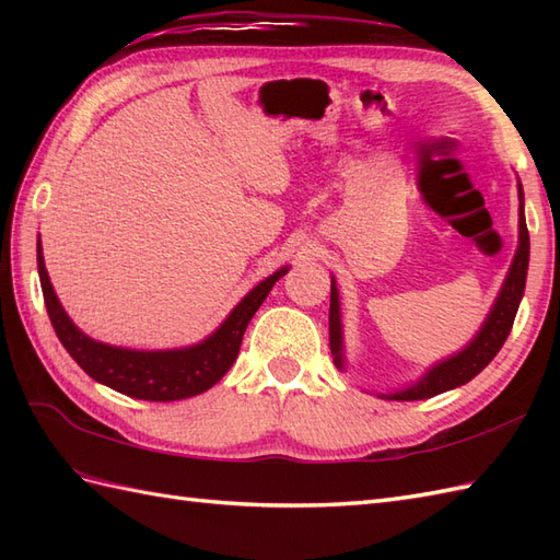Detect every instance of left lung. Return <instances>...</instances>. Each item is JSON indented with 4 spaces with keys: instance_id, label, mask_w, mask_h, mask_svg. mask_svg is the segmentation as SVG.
<instances>
[{
    "instance_id": "1",
    "label": "left lung",
    "mask_w": 560,
    "mask_h": 560,
    "mask_svg": "<svg viewBox=\"0 0 560 560\" xmlns=\"http://www.w3.org/2000/svg\"><path fill=\"white\" fill-rule=\"evenodd\" d=\"M517 199H520V211H517L520 231H517V249H515L513 265H510L503 287L498 291L491 311L486 315L477 335H474V339L462 351L433 363L419 380H416V383H409L407 387H399L395 392H377V397L395 399V401H416V399L443 395V392L455 389L464 383H469L471 377H477L483 368L495 359V353L501 351L510 329H513L522 295H525L527 269H529V233H527V221H525V192H522L520 180H517ZM329 349H331V355H335V365L339 371H347L341 303H339V289H337L335 277H331V299H329Z\"/></svg>"
}]
</instances>
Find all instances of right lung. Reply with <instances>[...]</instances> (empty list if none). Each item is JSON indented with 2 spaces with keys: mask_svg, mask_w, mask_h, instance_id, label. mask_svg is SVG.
<instances>
[{
  "mask_svg": "<svg viewBox=\"0 0 560 560\" xmlns=\"http://www.w3.org/2000/svg\"><path fill=\"white\" fill-rule=\"evenodd\" d=\"M289 269L291 267H281L269 273L265 281H259L253 291L243 295V301L225 315L223 323L209 337L192 343V347L156 351L125 349L91 339L86 331H81L71 323V317L57 299L50 277H47L43 243L38 235V273L43 299L62 347L83 368V373L91 375L96 383L122 392L127 397L147 401L187 399L217 385L235 363L249 319L265 303L273 283L283 273H289Z\"/></svg>",
  "mask_w": 560,
  "mask_h": 560,
  "instance_id": "obj_1",
  "label": "right lung"
}]
</instances>
